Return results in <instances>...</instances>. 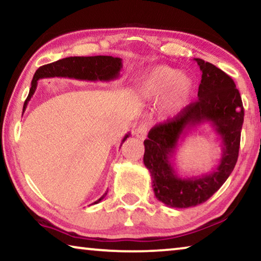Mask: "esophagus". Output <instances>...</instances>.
Here are the masks:
<instances>
[{
    "label": "esophagus",
    "mask_w": 261,
    "mask_h": 261,
    "mask_svg": "<svg viewBox=\"0 0 261 261\" xmlns=\"http://www.w3.org/2000/svg\"><path fill=\"white\" fill-rule=\"evenodd\" d=\"M147 130H148L147 123L146 122H142V123L139 124V126L137 127V129L135 130L136 137H137L140 140L146 139V137H147Z\"/></svg>",
    "instance_id": "esophagus-1"
}]
</instances>
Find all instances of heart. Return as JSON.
<instances>
[{
  "label": "heart",
  "instance_id": "1",
  "mask_svg": "<svg viewBox=\"0 0 261 261\" xmlns=\"http://www.w3.org/2000/svg\"><path fill=\"white\" fill-rule=\"evenodd\" d=\"M139 93L147 101H159L165 96L164 113L174 116L184 108L193 93L192 77L169 66H155L140 77Z\"/></svg>",
  "mask_w": 261,
  "mask_h": 261
}]
</instances>
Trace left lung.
<instances>
[{"label": "left lung", "mask_w": 261, "mask_h": 261, "mask_svg": "<svg viewBox=\"0 0 261 261\" xmlns=\"http://www.w3.org/2000/svg\"><path fill=\"white\" fill-rule=\"evenodd\" d=\"M202 71L197 100L169 121L158 124L145 139L144 165L151 174L155 197L172 208H189L212 197L232 173L238 159L244 108L232 79L216 66L195 59ZM210 122L221 139L222 156L209 175L182 178L174 168L178 140L191 127Z\"/></svg>", "instance_id": "left-lung-1"}]
</instances>
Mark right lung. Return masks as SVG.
I'll return each mask as SVG.
<instances>
[{
	"label": "right lung",
	"instance_id": "obj_1",
	"mask_svg": "<svg viewBox=\"0 0 261 261\" xmlns=\"http://www.w3.org/2000/svg\"><path fill=\"white\" fill-rule=\"evenodd\" d=\"M122 69L121 58H114L110 56H94V57H69L58 60L56 63L44 65L37 69L34 79L31 82V88L25 102L23 106V113L27 109L29 101L31 100L32 95L35 94L39 79L65 76L76 79V80L87 81H110L119 76V72ZM130 134L124 136L122 144L125 142ZM121 144V146H122ZM106 192L103 195L94 202V204L102 201L107 195Z\"/></svg>",
	"mask_w": 261,
	"mask_h": 261
}]
</instances>
